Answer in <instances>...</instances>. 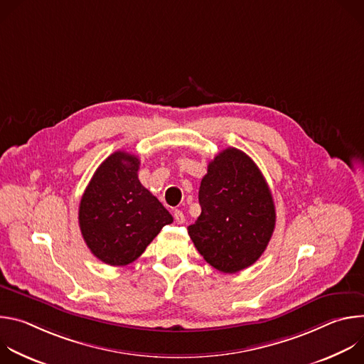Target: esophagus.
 Returning <instances> with one entry per match:
<instances>
[{
    "label": "esophagus",
    "instance_id": "1",
    "mask_svg": "<svg viewBox=\"0 0 364 364\" xmlns=\"http://www.w3.org/2000/svg\"><path fill=\"white\" fill-rule=\"evenodd\" d=\"M174 220L178 223V225H183L186 222V218H184V213L181 210H174Z\"/></svg>",
    "mask_w": 364,
    "mask_h": 364
}]
</instances>
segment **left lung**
Instances as JSON below:
<instances>
[{"label":"left lung","mask_w":364,"mask_h":364,"mask_svg":"<svg viewBox=\"0 0 364 364\" xmlns=\"http://www.w3.org/2000/svg\"><path fill=\"white\" fill-rule=\"evenodd\" d=\"M198 201L201 215L188 235L220 272L236 274L265 252L275 229V204L257 166L237 149L226 148L209 163Z\"/></svg>","instance_id":"left-lung-1"}]
</instances>
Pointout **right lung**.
<instances>
[{
  "label": "right lung",
  "mask_w": 364,
  "mask_h": 364,
  "mask_svg": "<svg viewBox=\"0 0 364 364\" xmlns=\"http://www.w3.org/2000/svg\"><path fill=\"white\" fill-rule=\"evenodd\" d=\"M139 160L117 151L89 181L79 205V226L90 252L111 267L138 259L173 216L138 180Z\"/></svg>",
  "instance_id": "add662e5"
}]
</instances>
